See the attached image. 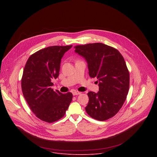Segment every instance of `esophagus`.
I'll return each instance as SVG.
<instances>
[{"instance_id": "1", "label": "esophagus", "mask_w": 157, "mask_h": 157, "mask_svg": "<svg viewBox=\"0 0 157 157\" xmlns=\"http://www.w3.org/2000/svg\"><path fill=\"white\" fill-rule=\"evenodd\" d=\"M81 93L79 92V91H75V92H73V96H76V95H79Z\"/></svg>"}]
</instances>
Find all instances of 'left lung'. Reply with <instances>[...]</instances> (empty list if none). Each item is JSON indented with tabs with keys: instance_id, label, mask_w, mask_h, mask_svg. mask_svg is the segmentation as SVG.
<instances>
[{
	"instance_id": "1",
	"label": "left lung",
	"mask_w": 157,
	"mask_h": 157,
	"mask_svg": "<svg viewBox=\"0 0 157 157\" xmlns=\"http://www.w3.org/2000/svg\"><path fill=\"white\" fill-rule=\"evenodd\" d=\"M74 48L86 59L89 76L98 79V93H87L86 113L100 121L113 117L122 107L129 89L130 75L122 55L117 49L101 43Z\"/></svg>"
}]
</instances>
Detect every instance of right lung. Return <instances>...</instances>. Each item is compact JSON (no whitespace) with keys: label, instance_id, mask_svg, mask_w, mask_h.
<instances>
[{"label":"right lung","instance_id":"obj_1","mask_svg":"<svg viewBox=\"0 0 157 157\" xmlns=\"http://www.w3.org/2000/svg\"><path fill=\"white\" fill-rule=\"evenodd\" d=\"M72 47L52 46L40 50L28 59L21 78L24 96L34 114L40 120L52 123L66 114L73 99L71 93L53 91V79L59 75L61 59Z\"/></svg>","mask_w":157,"mask_h":157}]
</instances>
